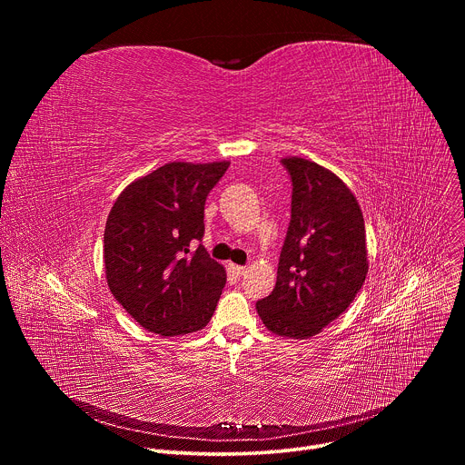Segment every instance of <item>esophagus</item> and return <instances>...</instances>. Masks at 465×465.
<instances>
[{"instance_id": "34e87169", "label": "esophagus", "mask_w": 465, "mask_h": 465, "mask_svg": "<svg viewBox=\"0 0 465 465\" xmlns=\"http://www.w3.org/2000/svg\"><path fill=\"white\" fill-rule=\"evenodd\" d=\"M230 269L235 276H244L246 274V267H239V264H230Z\"/></svg>"}]
</instances>
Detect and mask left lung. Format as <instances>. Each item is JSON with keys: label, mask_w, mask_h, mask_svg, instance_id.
Instances as JSON below:
<instances>
[{"label": "left lung", "mask_w": 465, "mask_h": 465, "mask_svg": "<svg viewBox=\"0 0 465 465\" xmlns=\"http://www.w3.org/2000/svg\"><path fill=\"white\" fill-rule=\"evenodd\" d=\"M282 163L292 180L291 223L276 287L255 309L274 335L302 341L339 318L361 291L366 230L355 194L335 173L298 156Z\"/></svg>", "instance_id": "1"}]
</instances>
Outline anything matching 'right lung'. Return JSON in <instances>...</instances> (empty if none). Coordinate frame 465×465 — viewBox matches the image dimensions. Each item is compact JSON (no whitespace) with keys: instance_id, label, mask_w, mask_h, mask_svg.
Wrapping results in <instances>:
<instances>
[{"instance_id":"1","label":"right lung","mask_w":465,"mask_h":465,"mask_svg":"<svg viewBox=\"0 0 465 465\" xmlns=\"http://www.w3.org/2000/svg\"><path fill=\"white\" fill-rule=\"evenodd\" d=\"M230 162H171L128 183L104 228V272L114 298L162 337L208 325L226 283L223 264L196 241L204 204Z\"/></svg>"}]
</instances>
